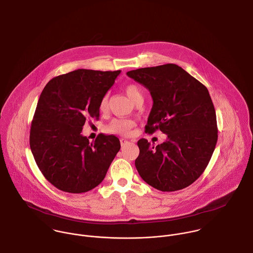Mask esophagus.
I'll list each match as a JSON object with an SVG mask.
<instances>
[{
    "label": "esophagus",
    "instance_id": "1",
    "mask_svg": "<svg viewBox=\"0 0 253 253\" xmlns=\"http://www.w3.org/2000/svg\"><path fill=\"white\" fill-rule=\"evenodd\" d=\"M120 143H121V146H124V145L128 144V143H129V141H128V140H126V139H120Z\"/></svg>",
    "mask_w": 253,
    "mask_h": 253
}]
</instances>
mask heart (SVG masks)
<instances>
[{
	"instance_id": "1",
	"label": "heart",
	"mask_w": 253,
	"mask_h": 253,
	"mask_svg": "<svg viewBox=\"0 0 253 253\" xmlns=\"http://www.w3.org/2000/svg\"><path fill=\"white\" fill-rule=\"evenodd\" d=\"M125 92L128 95V97L135 103L136 101L143 99V93L140 87L134 84H127L125 86ZM108 107V93H105L99 102V109L100 111H105ZM134 122L130 119H123V118H118V119H113L111 123L108 125L107 130L111 133L115 134H127L133 127Z\"/></svg>"
}]
</instances>
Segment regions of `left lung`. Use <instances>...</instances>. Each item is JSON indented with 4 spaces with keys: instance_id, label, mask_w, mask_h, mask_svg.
<instances>
[{
    "instance_id": "1",
    "label": "left lung",
    "mask_w": 253,
    "mask_h": 253,
    "mask_svg": "<svg viewBox=\"0 0 253 253\" xmlns=\"http://www.w3.org/2000/svg\"><path fill=\"white\" fill-rule=\"evenodd\" d=\"M127 76L149 89L153 107L146 132L160 129L167 141L153 146L140 139L136 169L149 185L170 192L192 184L214 153L218 128L207 87L175 64L141 68Z\"/></svg>"
}]
</instances>
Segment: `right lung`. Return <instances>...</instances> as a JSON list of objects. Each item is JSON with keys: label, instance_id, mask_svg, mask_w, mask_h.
I'll return each mask as SVG.
<instances>
[{"label": "right lung", "instance_id": "1", "mask_svg": "<svg viewBox=\"0 0 253 253\" xmlns=\"http://www.w3.org/2000/svg\"><path fill=\"white\" fill-rule=\"evenodd\" d=\"M120 73L79 69L53 78L43 88L29 144L37 167L56 188L84 193L104 179L120 141L99 134L90 143L82 130L87 118L98 119L100 99Z\"/></svg>", "mask_w": 253, "mask_h": 253}]
</instances>
